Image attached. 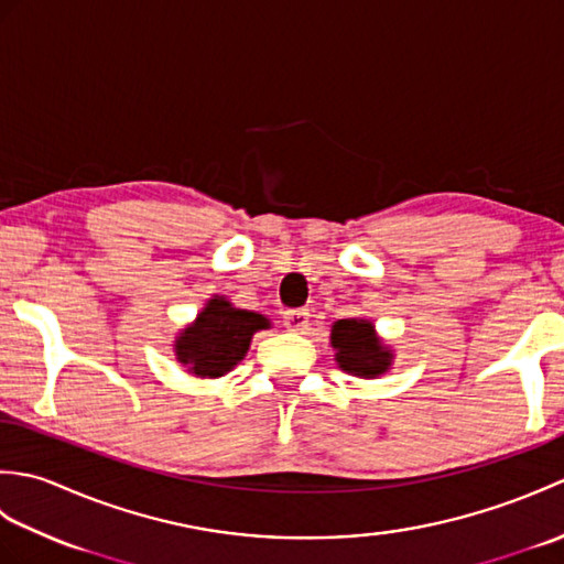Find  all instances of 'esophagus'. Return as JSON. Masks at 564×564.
Segmentation results:
<instances>
[{
	"label": "esophagus",
	"mask_w": 564,
	"mask_h": 564,
	"mask_svg": "<svg viewBox=\"0 0 564 564\" xmlns=\"http://www.w3.org/2000/svg\"><path fill=\"white\" fill-rule=\"evenodd\" d=\"M310 325L307 310H285L283 313V327L289 332H305Z\"/></svg>",
	"instance_id": "1"
}]
</instances>
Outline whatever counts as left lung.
I'll list each match as a JSON object with an SVG mask.
<instances>
[{"label": "left lung", "mask_w": 564, "mask_h": 564, "mask_svg": "<svg viewBox=\"0 0 564 564\" xmlns=\"http://www.w3.org/2000/svg\"><path fill=\"white\" fill-rule=\"evenodd\" d=\"M332 346L341 370L358 378H378L392 364V351L380 341L370 319H339L332 325Z\"/></svg>", "instance_id": "8db88e82"}]
</instances>
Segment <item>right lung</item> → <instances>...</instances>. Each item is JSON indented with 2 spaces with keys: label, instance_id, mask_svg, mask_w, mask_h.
<instances>
[{
  "label": "right lung",
  "instance_id": "right-lung-1",
  "mask_svg": "<svg viewBox=\"0 0 564 564\" xmlns=\"http://www.w3.org/2000/svg\"><path fill=\"white\" fill-rule=\"evenodd\" d=\"M269 327L271 322L263 315L239 310L227 297L215 295L200 310L194 325L176 337V361L198 378H220L242 361L254 332Z\"/></svg>",
  "mask_w": 564,
  "mask_h": 564
}]
</instances>
